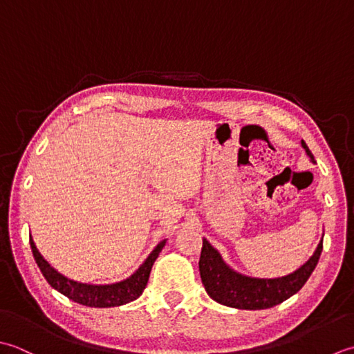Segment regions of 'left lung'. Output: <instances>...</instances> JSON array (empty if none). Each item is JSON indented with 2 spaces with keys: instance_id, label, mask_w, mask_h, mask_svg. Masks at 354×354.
Instances as JSON below:
<instances>
[{
  "instance_id": "8db88e82",
  "label": "left lung",
  "mask_w": 354,
  "mask_h": 354,
  "mask_svg": "<svg viewBox=\"0 0 354 354\" xmlns=\"http://www.w3.org/2000/svg\"><path fill=\"white\" fill-rule=\"evenodd\" d=\"M310 160L315 163L312 151L306 142H301ZM322 252V240L316 248L315 254L308 261L293 273L281 278H252L241 275L223 261L220 252L211 246L203 238V248L198 261L201 283H203L209 297L223 306L241 310H261L270 308L293 297L301 290L312 275Z\"/></svg>"
}]
</instances>
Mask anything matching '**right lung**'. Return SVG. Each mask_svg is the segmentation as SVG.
Returning a JSON list of instances; mask_svg holds the SVG:
<instances>
[{"label": "right lung", "instance_id": "obj_1", "mask_svg": "<svg viewBox=\"0 0 354 354\" xmlns=\"http://www.w3.org/2000/svg\"><path fill=\"white\" fill-rule=\"evenodd\" d=\"M165 244H167V240H162L158 243L145 261L142 263L140 268L127 279L113 284H85L64 277L59 272L55 270L52 266L46 261L44 257L39 254V250L36 249L30 236V248L33 252L35 261L38 264L42 275L47 279V283L52 286L55 290L62 293L64 297H67L68 299L77 302V304L97 308L124 306L139 298L143 290H145L151 269H153V264L158 254H160L162 249L165 248Z\"/></svg>", "mask_w": 354, "mask_h": 354}]
</instances>
